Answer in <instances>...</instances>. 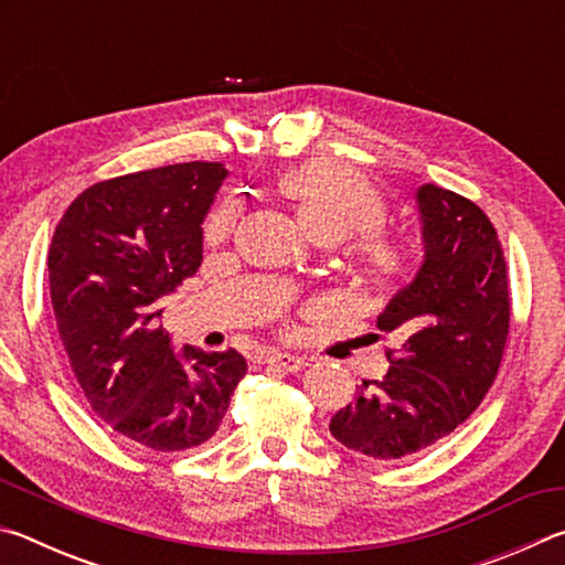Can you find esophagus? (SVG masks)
Masks as SVG:
<instances>
[{"instance_id":"obj_1","label":"esophagus","mask_w":565,"mask_h":565,"mask_svg":"<svg viewBox=\"0 0 565 565\" xmlns=\"http://www.w3.org/2000/svg\"><path fill=\"white\" fill-rule=\"evenodd\" d=\"M266 361L271 363V366L286 371V374H299L306 366H309V361L303 356H291V353H281V351H274L266 356Z\"/></svg>"}]
</instances>
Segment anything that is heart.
Instances as JSON below:
<instances>
[{
    "mask_svg": "<svg viewBox=\"0 0 565 565\" xmlns=\"http://www.w3.org/2000/svg\"><path fill=\"white\" fill-rule=\"evenodd\" d=\"M276 191L317 244L333 246L359 236L356 271L369 289L391 291L408 274V248L381 234L386 224L384 199L351 169L323 161L294 167L276 181ZM234 218L232 206H218L206 222L209 242H222L232 234Z\"/></svg>",
    "mask_w": 565,
    "mask_h": 565,
    "instance_id": "heart-1",
    "label": "heart"
}]
</instances>
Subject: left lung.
Here are the masks:
<instances>
[{"label": "left lung", "mask_w": 565, "mask_h": 565, "mask_svg": "<svg viewBox=\"0 0 565 565\" xmlns=\"http://www.w3.org/2000/svg\"><path fill=\"white\" fill-rule=\"evenodd\" d=\"M424 264L381 313L394 333L388 371L363 381L331 418L351 451L396 461L441 441L473 414L499 374L511 323L503 248L471 199L436 184L416 191Z\"/></svg>", "instance_id": "1"}]
</instances>
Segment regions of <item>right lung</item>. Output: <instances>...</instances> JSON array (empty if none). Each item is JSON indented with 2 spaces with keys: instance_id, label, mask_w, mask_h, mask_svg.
I'll return each mask as SVG.
<instances>
[{
  "instance_id": "1",
  "label": "right lung",
  "mask_w": 565,
  "mask_h": 565,
  "mask_svg": "<svg viewBox=\"0 0 565 565\" xmlns=\"http://www.w3.org/2000/svg\"><path fill=\"white\" fill-rule=\"evenodd\" d=\"M228 171L186 161L99 181L56 224V329L94 414L151 451L209 441L246 374L238 351L174 353L161 301L202 266V222Z\"/></svg>"
}]
</instances>
